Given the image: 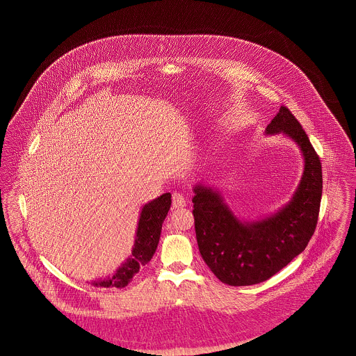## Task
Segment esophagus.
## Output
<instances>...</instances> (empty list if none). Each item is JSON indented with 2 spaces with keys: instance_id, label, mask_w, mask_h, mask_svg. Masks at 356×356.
<instances>
[{
  "instance_id": "1",
  "label": "esophagus",
  "mask_w": 356,
  "mask_h": 356,
  "mask_svg": "<svg viewBox=\"0 0 356 356\" xmlns=\"http://www.w3.org/2000/svg\"><path fill=\"white\" fill-rule=\"evenodd\" d=\"M186 197H184L183 195H180V193H177V192H175V193L172 195V207H173V208H183V207H186Z\"/></svg>"
}]
</instances>
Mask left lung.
<instances>
[{"label": "left lung", "instance_id": "1", "mask_svg": "<svg viewBox=\"0 0 356 356\" xmlns=\"http://www.w3.org/2000/svg\"><path fill=\"white\" fill-rule=\"evenodd\" d=\"M289 137L300 149L305 170L291 200L264 219L240 220L213 186L196 184L193 216L204 261L228 286L268 280L302 254L314 235L322 200V164L300 122L286 106L266 128V135Z\"/></svg>", "mask_w": 356, "mask_h": 356}]
</instances>
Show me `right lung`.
Here are the masks:
<instances>
[{
  "mask_svg": "<svg viewBox=\"0 0 356 356\" xmlns=\"http://www.w3.org/2000/svg\"><path fill=\"white\" fill-rule=\"evenodd\" d=\"M170 193H164L160 197L145 204L141 209L140 219L137 222L136 238L132 254L124 261L112 277L92 282L96 287L124 288L132 282L134 276L143 266H145L156 252L161 227L170 211Z\"/></svg>",
  "mask_w": 356,
  "mask_h": 356,
  "instance_id": "add662e5",
  "label": "right lung"
}]
</instances>
